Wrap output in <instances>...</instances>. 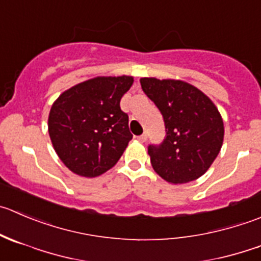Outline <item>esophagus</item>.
I'll use <instances>...</instances> for the list:
<instances>
[{
  "instance_id": "1",
  "label": "esophagus",
  "mask_w": 261,
  "mask_h": 261,
  "mask_svg": "<svg viewBox=\"0 0 261 261\" xmlns=\"http://www.w3.org/2000/svg\"><path fill=\"white\" fill-rule=\"evenodd\" d=\"M146 139H148V136H146V134H143V135L138 136V140L141 141V143H145Z\"/></svg>"
}]
</instances>
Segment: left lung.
I'll return each mask as SVG.
<instances>
[{"label": "left lung", "instance_id": "obj_1", "mask_svg": "<svg viewBox=\"0 0 261 261\" xmlns=\"http://www.w3.org/2000/svg\"><path fill=\"white\" fill-rule=\"evenodd\" d=\"M141 89L161 111L166 138L149 145L154 171L169 184H186L203 176L223 144L218 108L201 90L182 80L141 77Z\"/></svg>", "mask_w": 261, "mask_h": 261}]
</instances>
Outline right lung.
<instances>
[{
	"instance_id": "obj_1",
	"label": "right lung",
	"mask_w": 261,
	"mask_h": 261,
	"mask_svg": "<svg viewBox=\"0 0 261 261\" xmlns=\"http://www.w3.org/2000/svg\"><path fill=\"white\" fill-rule=\"evenodd\" d=\"M133 76H98L63 92L48 117L56 153L71 172L97 177L112 168L133 139L120 100Z\"/></svg>"
}]
</instances>
